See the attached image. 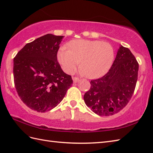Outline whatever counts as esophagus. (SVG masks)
Here are the masks:
<instances>
[{
    "label": "esophagus",
    "instance_id": "obj_1",
    "mask_svg": "<svg viewBox=\"0 0 153 153\" xmlns=\"http://www.w3.org/2000/svg\"><path fill=\"white\" fill-rule=\"evenodd\" d=\"M72 79H73V81H74V83H77L79 81V78H78V77H73Z\"/></svg>",
    "mask_w": 153,
    "mask_h": 153
}]
</instances>
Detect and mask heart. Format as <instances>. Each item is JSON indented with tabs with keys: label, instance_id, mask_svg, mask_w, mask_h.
Wrapping results in <instances>:
<instances>
[{
	"label": "heart",
	"instance_id": "b5f03b06",
	"mask_svg": "<svg viewBox=\"0 0 153 153\" xmlns=\"http://www.w3.org/2000/svg\"><path fill=\"white\" fill-rule=\"evenodd\" d=\"M68 48H61L58 53L63 70L66 73H73L81 61V73L90 79L106 74L114 58V50L106 42L77 39L70 42Z\"/></svg>",
	"mask_w": 153,
	"mask_h": 153
}]
</instances>
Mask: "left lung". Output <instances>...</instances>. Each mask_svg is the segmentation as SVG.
Here are the masks:
<instances>
[{
	"label": "left lung",
	"mask_w": 153,
	"mask_h": 153,
	"mask_svg": "<svg viewBox=\"0 0 153 153\" xmlns=\"http://www.w3.org/2000/svg\"><path fill=\"white\" fill-rule=\"evenodd\" d=\"M139 64L128 48L120 45L109 71L100 78L91 81L84 95L86 105L97 115L108 116L119 112L134 93Z\"/></svg>",
	"instance_id": "obj_1"
}]
</instances>
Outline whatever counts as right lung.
<instances>
[{
    "label": "right lung",
    "instance_id": "obj_1",
    "mask_svg": "<svg viewBox=\"0 0 153 153\" xmlns=\"http://www.w3.org/2000/svg\"><path fill=\"white\" fill-rule=\"evenodd\" d=\"M64 36L47 34L27 43L14 58L18 95L29 108L45 112L56 107L73 83L57 61Z\"/></svg>",
    "mask_w": 153,
    "mask_h": 153
}]
</instances>
